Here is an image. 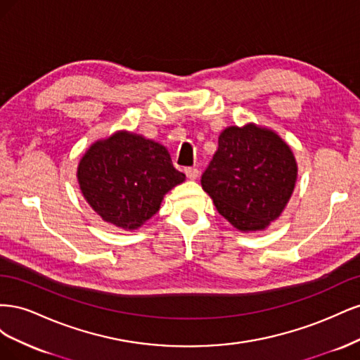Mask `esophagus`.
Here are the masks:
<instances>
[{"mask_svg":"<svg viewBox=\"0 0 360 360\" xmlns=\"http://www.w3.org/2000/svg\"><path fill=\"white\" fill-rule=\"evenodd\" d=\"M184 174H186V177L189 180H195L198 177V169L195 167H189V168H184Z\"/></svg>","mask_w":360,"mask_h":360,"instance_id":"obj_1","label":"esophagus"}]
</instances>
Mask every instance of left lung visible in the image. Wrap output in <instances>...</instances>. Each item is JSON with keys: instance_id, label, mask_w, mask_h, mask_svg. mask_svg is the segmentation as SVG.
Returning a JSON list of instances; mask_svg holds the SVG:
<instances>
[{"instance_id": "8db88e82", "label": "left lung", "mask_w": 360, "mask_h": 360, "mask_svg": "<svg viewBox=\"0 0 360 360\" xmlns=\"http://www.w3.org/2000/svg\"><path fill=\"white\" fill-rule=\"evenodd\" d=\"M297 163L276 132L254 123L230 126L201 177L216 210L238 231L266 230L294 191Z\"/></svg>"}]
</instances>
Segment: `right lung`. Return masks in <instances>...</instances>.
<instances>
[{
  "instance_id": "1",
  "label": "right lung",
  "mask_w": 360,
  "mask_h": 360,
  "mask_svg": "<svg viewBox=\"0 0 360 360\" xmlns=\"http://www.w3.org/2000/svg\"><path fill=\"white\" fill-rule=\"evenodd\" d=\"M84 198L105 222L136 230L160 209L163 195L186 176L172 167L168 150L120 130L96 141L78 165Z\"/></svg>"
}]
</instances>
